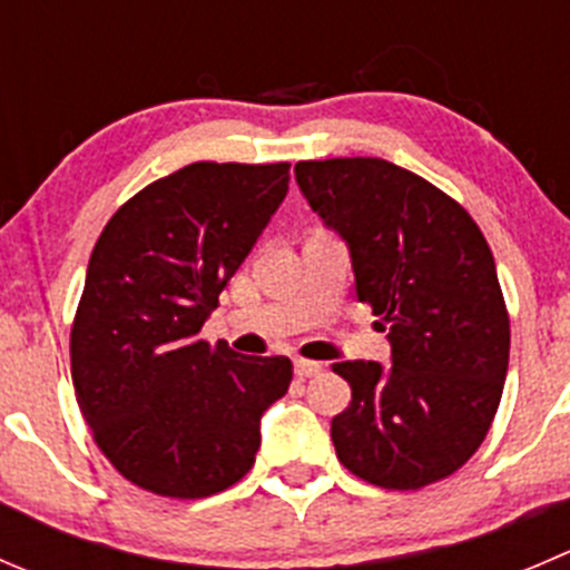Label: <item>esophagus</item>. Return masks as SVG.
Wrapping results in <instances>:
<instances>
[{
	"instance_id": "obj_1",
	"label": "esophagus",
	"mask_w": 570,
	"mask_h": 570,
	"mask_svg": "<svg viewBox=\"0 0 570 570\" xmlns=\"http://www.w3.org/2000/svg\"><path fill=\"white\" fill-rule=\"evenodd\" d=\"M295 373L301 375V379H314V375L323 373V364L308 362V358H295Z\"/></svg>"
}]
</instances>
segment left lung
<instances>
[{"label":"left lung","mask_w":570,"mask_h":570,"mask_svg":"<svg viewBox=\"0 0 570 570\" xmlns=\"http://www.w3.org/2000/svg\"><path fill=\"white\" fill-rule=\"evenodd\" d=\"M312 212L347 247L390 364L336 362L353 401L331 420L342 465L386 490L451 476L482 445L510 364L493 253L471 214L384 158L301 161Z\"/></svg>","instance_id":"obj_1"}]
</instances>
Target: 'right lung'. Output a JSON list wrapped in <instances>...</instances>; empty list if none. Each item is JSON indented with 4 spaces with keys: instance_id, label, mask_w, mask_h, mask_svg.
<instances>
[{
    "instance_id": "add662e5",
    "label": "right lung",
    "mask_w": 570,
    "mask_h": 570,
    "mask_svg": "<svg viewBox=\"0 0 570 570\" xmlns=\"http://www.w3.org/2000/svg\"><path fill=\"white\" fill-rule=\"evenodd\" d=\"M286 184L289 164H189L127 200L94 245L71 379L99 451L138 488L206 499L256 460L292 362L197 334Z\"/></svg>"
}]
</instances>
